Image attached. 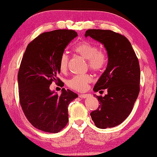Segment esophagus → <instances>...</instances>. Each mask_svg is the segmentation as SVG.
<instances>
[{
  "label": "esophagus",
  "instance_id": "1",
  "mask_svg": "<svg viewBox=\"0 0 157 157\" xmlns=\"http://www.w3.org/2000/svg\"><path fill=\"white\" fill-rule=\"evenodd\" d=\"M88 95H89V94H79V98H86V97H88Z\"/></svg>",
  "mask_w": 157,
  "mask_h": 157
}]
</instances>
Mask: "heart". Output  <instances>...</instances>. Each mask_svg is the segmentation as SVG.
Segmentation results:
<instances>
[{
    "mask_svg": "<svg viewBox=\"0 0 157 157\" xmlns=\"http://www.w3.org/2000/svg\"><path fill=\"white\" fill-rule=\"evenodd\" d=\"M74 51L85 59L88 60V67L94 71H101L105 64V54L99 51L98 47L94 44L83 42L75 47ZM69 56L66 53H63L61 56L59 60V67L61 72H65L67 71L69 67ZM91 81L90 76L87 74L79 75L69 80L68 85L74 90L83 91Z\"/></svg>",
    "mask_w": 157,
    "mask_h": 157,
    "instance_id": "1",
    "label": "heart"
}]
</instances>
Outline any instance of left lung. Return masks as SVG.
<instances>
[{
    "mask_svg": "<svg viewBox=\"0 0 157 157\" xmlns=\"http://www.w3.org/2000/svg\"><path fill=\"white\" fill-rule=\"evenodd\" d=\"M90 36L103 44L108 55V64L93 90L107 88L104 97L96 96L99 106L90 116L101 129L119 125L130 114L140 91V71L138 58L129 40L110 30L88 29Z\"/></svg>",
    "mask_w": 157,
    "mask_h": 157,
    "instance_id": "1",
    "label": "left lung"
}]
</instances>
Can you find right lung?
<instances>
[{
  "label": "right lung",
  "instance_id": "1",
  "mask_svg": "<svg viewBox=\"0 0 157 157\" xmlns=\"http://www.w3.org/2000/svg\"><path fill=\"white\" fill-rule=\"evenodd\" d=\"M77 36L73 30L44 33L24 52L18 74L20 103L30 123L40 130L58 133L69 121L68 106L78 94L63 88L58 95L49 87L53 81H59L61 56Z\"/></svg>",
  "mask_w": 157,
  "mask_h": 157
}]
</instances>
